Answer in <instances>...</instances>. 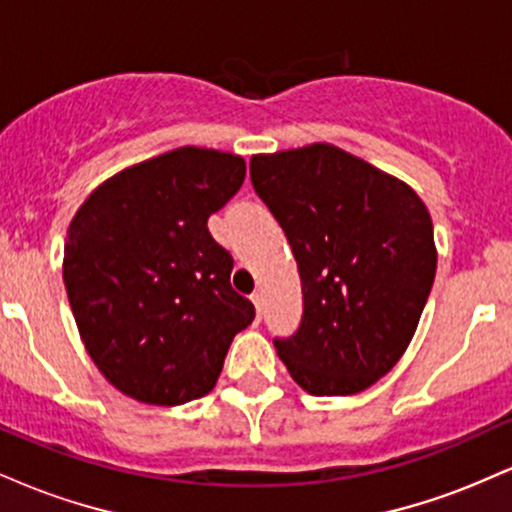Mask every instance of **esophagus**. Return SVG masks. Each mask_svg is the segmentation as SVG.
I'll return each instance as SVG.
<instances>
[{
    "label": "esophagus",
    "instance_id": "1",
    "mask_svg": "<svg viewBox=\"0 0 512 512\" xmlns=\"http://www.w3.org/2000/svg\"><path fill=\"white\" fill-rule=\"evenodd\" d=\"M250 301L255 303V310H257V315L262 313V293H252L250 296Z\"/></svg>",
    "mask_w": 512,
    "mask_h": 512
}]
</instances>
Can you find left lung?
Masks as SVG:
<instances>
[{"mask_svg":"<svg viewBox=\"0 0 512 512\" xmlns=\"http://www.w3.org/2000/svg\"><path fill=\"white\" fill-rule=\"evenodd\" d=\"M252 187L298 262L303 320L276 354L317 397L363 392L419 327L438 250L424 199L334 144L255 154Z\"/></svg>","mask_w":512,"mask_h":512,"instance_id":"8db88e82","label":"left lung"}]
</instances>
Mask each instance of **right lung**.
Segmentation results:
<instances>
[{"mask_svg":"<svg viewBox=\"0 0 512 512\" xmlns=\"http://www.w3.org/2000/svg\"><path fill=\"white\" fill-rule=\"evenodd\" d=\"M243 180V156L180 146L103 180L76 209L64 286L88 356L122 395L158 407L204 397L255 320L207 228Z\"/></svg>","mask_w":512,"mask_h":512,"instance_id":"add662e5","label":"right lung"}]
</instances>
